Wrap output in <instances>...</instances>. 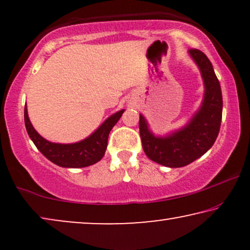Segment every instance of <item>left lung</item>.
Returning <instances> with one entry per match:
<instances>
[{
	"label": "left lung",
	"mask_w": 250,
	"mask_h": 250,
	"mask_svg": "<svg viewBox=\"0 0 250 250\" xmlns=\"http://www.w3.org/2000/svg\"><path fill=\"white\" fill-rule=\"evenodd\" d=\"M189 54L199 67L204 80L205 94L199 110L186 126L166 136H156L149 129L148 123L140 115L139 128L146 155L152 162L163 166L183 167L206 153L214 145L222 122L221 85L209 59L197 49Z\"/></svg>",
	"instance_id": "left-lung-1"
}]
</instances>
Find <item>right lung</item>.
<instances>
[{"instance_id":"right-lung-1","label":"right lung","mask_w":250,"mask_h":250,"mask_svg":"<svg viewBox=\"0 0 250 250\" xmlns=\"http://www.w3.org/2000/svg\"><path fill=\"white\" fill-rule=\"evenodd\" d=\"M124 111L123 109L108 117L100 125V127L92 133L88 138L76 143H69V145L53 143L42 138L35 131L29 121L27 107H25V125L27 133L34 145L50 162L58 166L66 167V168H81V167L93 165L104 156L109 133L122 117Z\"/></svg>"}]
</instances>
